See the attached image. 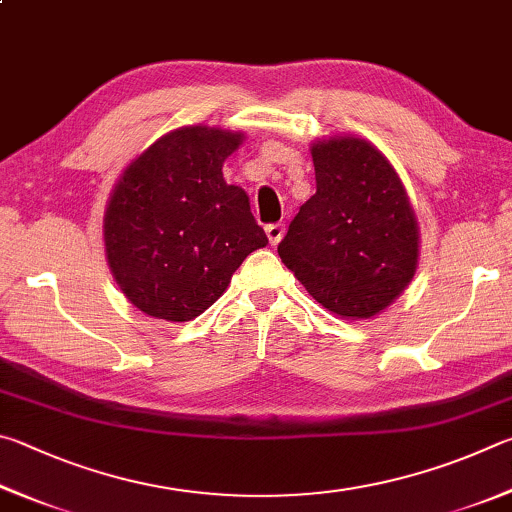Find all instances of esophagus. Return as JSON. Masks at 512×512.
Listing matches in <instances>:
<instances>
[{
  "mask_svg": "<svg viewBox=\"0 0 512 512\" xmlns=\"http://www.w3.org/2000/svg\"><path fill=\"white\" fill-rule=\"evenodd\" d=\"M265 233H267V238H270L272 245H279L281 238H283V233H285V229H283V224H267Z\"/></svg>",
  "mask_w": 512,
  "mask_h": 512,
  "instance_id": "1",
  "label": "esophagus"
}]
</instances>
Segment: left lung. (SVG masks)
Masks as SVG:
<instances>
[{"instance_id": "left-lung-1", "label": "left lung", "mask_w": 512, "mask_h": 512, "mask_svg": "<svg viewBox=\"0 0 512 512\" xmlns=\"http://www.w3.org/2000/svg\"><path fill=\"white\" fill-rule=\"evenodd\" d=\"M317 193L279 242L312 299L346 319L378 315L414 279L418 224L396 170L355 137L312 146Z\"/></svg>"}]
</instances>
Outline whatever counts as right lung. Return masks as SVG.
<instances>
[{
	"mask_svg": "<svg viewBox=\"0 0 512 512\" xmlns=\"http://www.w3.org/2000/svg\"><path fill=\"white\" fill-rule=\"evenodd\" d=\"M240 141L204 125L179 128L152 143L116 184L103 224L107 263L146 315H202L251 251L267 245L247 193L222 177Z\"/></svg>",
	"mask_w": 512,
	"mask_h": 512,
	"instance_id": "add662e5",
	"label": "right lung"
}]
</instances>
